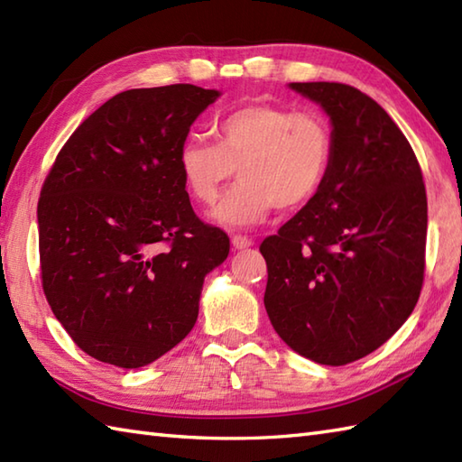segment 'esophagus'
<instances>
[{"label": "esophagus", "instance_id": "34e87169", "mask_svg": "<svg viewBox=\"0 0 462 462\" xmlns=\"http://www.w3.org/2000/svg\"><path fill=\"white\" fill-rule=\"evenodd\" d=\"M252 244H254V240L248 238V236H244V234H234V236H232V246L236 250H246V248L252 246Z\"/></svg>", "mask_w": 462, "mask_h": 462}]
</instances>
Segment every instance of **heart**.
I'll return each mask as SVG.
<instances>
[{"instance_id": "1", "label": "heart", "mask_w": 462, "mask_h": 462, "mask_svg": "<svg viewBox=\"0 0 462 462\" xmlns=\"http://www.w3.org/2000/svg\"><path fill=\"white\" fill-rule=\"evenodd\" d=\"M333 161V133L321 115L252 103L214 123V143L189 136L176 154L192 199L212 206L236 174L242 179L214 210L224 226H250L276 208L300 210L321 190Z\"/></svg>"}]
</instances>
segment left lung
Here are the masks:
<instances>
[{
	"label": "left lung",
	"mask_w": 462,
	"mask_h": 462,
	"mask_svg": "<svg viewBox=\"0 0 462 462\" xmlns=\"http://www.w3.org/2000/svg\"><path fill=\"white\" fill-rule=\"evenodd\" d=\"M333 125V161L310 204L260 244L278 336L321 365L369 356L403 326L425 280L427 192L405 134L351 85L291 83Z\"/></svg>",
	"instance_id": "1"
}]
</instances>
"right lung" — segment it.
Here are the masks:
<instances>
[{
    "label": "right lung",
    "mask_w": 462,
    "mask_h": 462,
    "mask_svg": "<svg viewBox=\"0 0 462 462\" xmlns=\"http://www.w3.org/2000/svg\"><path fill=\"white\" fill-rule=\"evenodd\" d=\"M218 95L186 83L123 91L59 151L37 204L42 286L87 356L136 369L194 328L230 238L194 214L176 154Z\"/></svg>",
    "instance_id": "add662e5"
}]
</instances>
